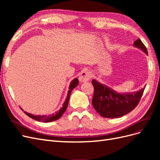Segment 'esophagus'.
Segmentation results:
<instances>
[{"mask_svg":"<svg viewBox=\"0 0 160 160\" xmlns=\"http://www.w3.org/2000/svg\"><path fill=\"white\" fill-rule=\"evenodd\" d=\"M92 77L91 72L89 71H85L81 72V74L79 77V81L81 82V83H84V82H86L89 81Z\"/></svg>","mask_w":160,"mask_h":160,"instance_id":"34e87169","label":"esophagus"}]
</instances>
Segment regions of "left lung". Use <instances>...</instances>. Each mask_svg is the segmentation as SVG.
I'll return each instance as SVG.
<instances>
[{
	"label": "left lung",
	"mask_w": 160,
	"mask_h": 160,
	"mask_svg": "<svg viewBox=\"0 0 160 160\" xmlns=\"http://www.w3.org/2000/svg\"><path fill=\"white\" fill-rule=\"evenodd\" d=\"M133 45L148 55L146 46L139 38ZM92 84L94 87L92 104L98 113L106 118H121L131 112L138 105L145 89L144 88L134 93H119L95 79L92 80Z\"/></svg>",
	"instance_id": "left-lung-1"
}]
</instances>
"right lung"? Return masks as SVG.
Segmentation results:
<instances>
[{"mask_svg": "<svg viewBox=\"0 0 160 160\" xmlns=\"http://www.w3.org/2000/svg\"><path fill=\"white\" fill-rule=\"evenodd\" d=\"M79 84V81L78 79L75 78L73 80H72L69 85V91H68V93H67V97L65 99V101L64 102L63 105H62V107L59 109V111H57L55 113H52V115H32L31 113H28L26 111H24L27 115H28V117L35 119L36 121H38V122H53V121H55L59 119L61 116L62 115L65 113V111H66V109L68 106V103H69V97H70V94L71 93L72 90L74 88H75Z\"/></svg>", "mask_w": 160, "mask_h": 160, "instance_id": "obj_1", "label": "right lung"}]
</instances>
